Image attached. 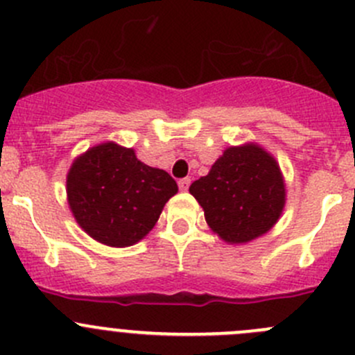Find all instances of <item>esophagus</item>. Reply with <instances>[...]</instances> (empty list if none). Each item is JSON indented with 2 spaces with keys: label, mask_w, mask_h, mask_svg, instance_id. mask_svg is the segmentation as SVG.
I'll return each instance as SVG.
<instances>
[{
  "label": "esophagus",
  "mask_w": 355,
  "mask_h": 355,
  "mask_svg": "<svg viewBox=\"0 0 355 355\" xmlns=\"http://www.w3.org/2000/svg\"><path fill=\"white\" fill-rule=\"evenodd\" d=\"M178 184H179V189H181V191H186V189L189 188V184H191V179L182 178V179H179Z\"/></svg>",
  "instance_id": "obj_1"
}]
</instances>
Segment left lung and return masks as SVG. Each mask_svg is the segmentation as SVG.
<instances>
[{"instance_id":"8db88e82","label":"left lung","mask_w":355,"mask_h":355,"mask_svg":"<svg viewBox=\"0 0 355 355\" xmlns=\"http://www.w3.org/2000/svg\"><path fill=\"white\" fill-rule=\"evenodd\" d=\"M189 193L223 240L245 243L271 230L285 205V186L276 160L257 145L231 146Z\"/></svg>"}]
</instances>
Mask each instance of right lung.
Returning a JSON list of instances; mask_svg holds the SVG:
<instances>
[{
	"label": "right lung",
	"instance_id": "right-lung-1",
	"mask_svg": "<svg viewBox=\"0 0 355 355\" xmlns=\"http://www.w3.org/2000/svg\"><path fill=\"white\" fill-rule=\"evenodd\" d=\"M176 193L171 174L139 162L135 150L115 143L87 150L67 176L73 217L91 238L110 247L141 240Z\"/></svg>",
	"mask_w": 355,
	"mask_h": 355
}]
</instances>
